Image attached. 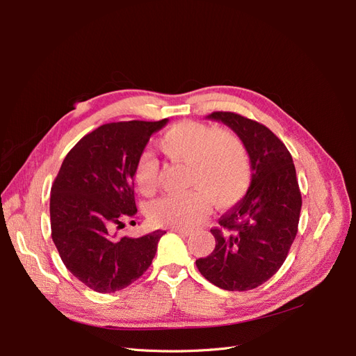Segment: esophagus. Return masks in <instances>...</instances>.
<instances>
[{"label":"esophagus","instance_id":"obj_1","mask_svg":"<svg viewBox=\"0 0 356 356\" xmlns=\"http://www.w3.org/2000/svg\"><path fill=\"white\" fill-rule=\"evenodd\" d=\"M172 232H175V233L182 234V236H188L190 234V230H186V229H172Z\"/></svg>","mask_w":356,"mask_h":356}]
</instances>
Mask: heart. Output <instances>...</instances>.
Instances as JSON below:
<instances>
[{
    "instance_id": "heart-1",
    "label": "heart",
    "mask_w": 356,
    "mask_h": 356,
    "mask_svg": "<svg viewBox=\"0 0 356 356\" xmlns=\"http://www.w3.org/2000/svg\"><path fill=\"white\" fill-rule=\"evenodd\" d=\"M160 152L174 163L187 165L186 195L163 196L149 204L148 218L161 227L188 229L202 221L211 200L225 209L241 202L251 186V163L241 138L229 129L182 122L159 139ZM135 186L145 197L156 195L159 163L143 153L134 166Z\"/></svg>"
}]
</instances>
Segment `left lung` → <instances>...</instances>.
I'll return each mask as SVG.
<instances>
[{
  "label": "left lung",
  "mask_w": 356,
  "mask_h": 356,
  "mask_svg": "<svg viewBox=\"0 0 356 356\" xmlns=\"http://www.w3.org/2000/svg\"><path fill=\"white\" fill-rule=\"evenodd\" d=\"M238 134L251 160L245 197L211 233L215 250L196 260L204 279L227 291H248L268 281L286 260L301 211V193L288 148L270 129L230 111L208 115Z\"/></svg>",
  "instance_id": "obj_1"
}]
</instances>
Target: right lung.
I'll return each instance as SVG.
<instances>
[{
	"mask_svg": "<svg viewBox=\"0 0 356 356\" xmlns=\"http://www.w3.org/2000/svg\"><path fill=\"white\" fill-rule=\"evenodd\" d=\"M168 123H106L75 144L51 186V239L68 270L96 293H115L153 263L166 232L115 238L136 213L134 166L149 136Z\"/></svg>",
	"mask_w": 356,
	"mask_h": 356,
	"instance_id": "obj_1",
	"label": "right lung"
}]
</instances>
